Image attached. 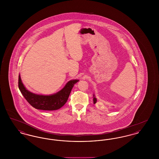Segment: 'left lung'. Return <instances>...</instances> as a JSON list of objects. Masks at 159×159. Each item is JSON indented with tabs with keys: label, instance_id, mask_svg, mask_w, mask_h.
<instances>
[{
	"label": "left lung",
	"instance_id": "obj_1",
	"mask_svg": "<svg viewBox=\"0 0 159 159\" xmlns=\"http://www.w3.org/2000/svg\"><path fill=\"white\" fill-rule=\"evenodd\" d=\"M93 97H94V95H93ZM93 104H95V103L97 102V98H96L95 97H93Z\"/></svg>",
	"mask_w": 159,
	"mask_h": 159
}]
</instances>
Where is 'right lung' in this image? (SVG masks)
I'll use <instances>...</instances> for the list:
<instances>
[{"instance_id": "add662e5", "label": "right lung", "mask_w": 159, "mask_h": 159, "mask_svg": "<svg viewBox=\"0 0 159 159\" xmlns=\"http://www.w3.org/2000/svg\"><path fill=\"white\" fill-rule=\"evenodd\" d=\"M78 81V80L69 81L62 90L55 94L42 95L31 93L27 90L22 83L20 75H19L18 88L24 97L32 107L38 110L52 111L60 108L66 103L74 84Z\"/></svg>"}]
</instances>
